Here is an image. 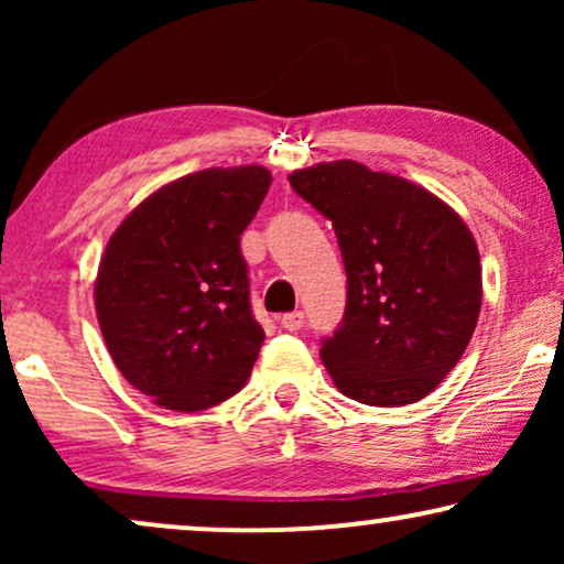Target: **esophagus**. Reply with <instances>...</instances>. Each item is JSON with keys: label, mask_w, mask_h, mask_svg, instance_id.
I'll return each instance as SVG.
<instances>
[{"label": "esophagus", "mask_w": 564, "mask_h": 564, "mask_svg": "<svg viewBox=\"0 0 564 564\" xmlns=\"http://www.w3.org/2000/svg\"><path fill=\"white\" fill-rule=\"evenodd\" d=\"M303 321H305V315L300 313V311H295V313H284L282 318H280L284 330H300V328H303Z\"/></svg>", "instance_id": "obj_1"}]
</instances>
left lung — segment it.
Returning a JSON list of instances; mask_svg holds the SVG:
<instances>
[{"instance_id": "obj_1", "label": "left lung", "mask_w": 564, "mask_h": 564, "mask_svg": "<svg viewBox=\"0 0 564 564\" xmlns=\"http://www.w3.org/2000/svg\"><path fill=\"white\" fill-rule=\"evenodd\" d=\"M334 223L346 311L321 359L346 398L398 408L426 398L457 367L482 303L477 243L429 189L351 159L290 174Z\"/></svg>"}]
</instances>
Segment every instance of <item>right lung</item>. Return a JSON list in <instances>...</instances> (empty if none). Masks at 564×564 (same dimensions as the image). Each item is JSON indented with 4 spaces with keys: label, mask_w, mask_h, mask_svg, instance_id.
<instances>
[{
    "label": "right lung",
    "mask_w": 564,
    "mask_h": 564,
    "mask_svg": "<svg viewBox=\"0 0 564 564\" xmlns=\"http://www.w3.org/2000/svg\"><path fill=\"white\" fill-rule=\"evenodd\" d=\"M264 166L203 169L145 197L107 241L97 321L122 377L169 411L236 395L264 328L251 315L241 234L267 197Z\"/></svg>",
    "instance_id": "1"
}]
</instances>
